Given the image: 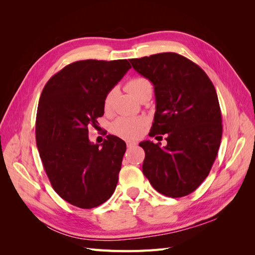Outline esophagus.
Segmentation results:
<instances>
[{"label":"esophagus","mask_w":255,"mask_h":255,"mask_svg":"<svg viewBox=\"0 0 255 255\" xmlns=\"http://www.w3.org/2000/svg\"><path fill=\"white\" fill-rule=\"evenodd\" d=\"M126 142H127L128 148H132V146L137 145V141H134V140H127Z\"/></svg>","instance_id":"34e87169"}]
</instances>
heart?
Returning a JSON list of instances; mask_svg holds the SVG:
<instances>
[{
    "mask_svg": "<svg viewBox=\"0 0 255 255\" xmlns=\"http://www.w3.org/2000/svg\"><path fill=\"white\" fill-rule=\"evenodd\" d=\"M149 87H151L150 83L144 78H134L130 79L127 83V89L137 99L139 98L142 92ZM114 94L115 89H112L107 92L104 98L103 107L106 112L111 110ZM144 125L145 119L143 117H140V116H138V117H119L112 123L111 130L113 134L119 137L133 138L136 137L137 135H139Z\"/></svg>",
    "mask_w": 255,
    "mask_h": 255,
    "instance_id": "1",
    "label": "heart"
}]
</instances>
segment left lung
<instances>
[{"label":"left lung","instance_id":"8db88e82","mask_svg":"<svg viewBox=\"0 0 255 255\" xmlns=\"http://www.w3.org/2000/svg\"><path fill=\"white\" fill-rule=\"evenodd\" d=\"M129 61L154 86L151 136L167 134L164 148L150 140L139 143L145 153L142 172L160 194L187 196L206 179L220 145L222 119L216 89L201 68L180 54Z\"/></svg>","mask_w":255,"mask_h":255}]
</instances>
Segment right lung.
Returning a JSON list of instances; mask_svg holds the SVG:
<instances>
[{"mask_svg": "<svg viewBox=\"0 0 255 255\" xmlns=\"http://www.w3.org/2000/svg\"><path fill=\"white\" fill-rule=\"evenodd\" d=\"M130 68L127 59L75 61L54 74L41 92L38 151L52 187L74 206L101 205L117 186L127 144L113 135L101 146L91 143L88 127H98L106 94Z\"/></svg>", "mask_w": 255, "mask_h": 255, "instance_id": "right-lung-1", "label": "right lung"}]
</instances>
